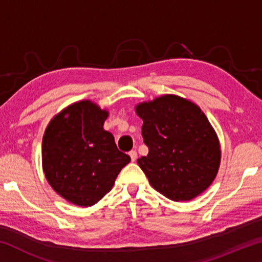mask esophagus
<instances>
[{"label":"esophagus","instance_id":"obj_1","mask_svg":"<svg viewBox=\"0 0 262 262\" xmlns=\"http://www.w3.org/2000/svg\"><path fill=\"white\" fill-rule=\"evenodd\" d=\"M129 156H130V158H132V162H135L136 158H137L136 150H132V151H129Z\"/></svg>","mask_w":262,"mask_h":262}]
</instances>
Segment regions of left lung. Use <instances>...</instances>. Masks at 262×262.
Wrapping results in <instances>:
<instances>
[{"mask_svg": "<svg viewBox=\"0 0 262 262\" xmlns=\"http://www.w3.org/2000/svg\"><path fill=\"white\" fill-rule=\"evenodd\" d=\"M149 149L137 164L150 185L173 201L192 200L217 174L221 149L201 108L181 97L165 95L136 106Z\"/></svg>", "mask_w": 262, "mask_h": 262, "instance_id": "8db88e82", "label": "left lung"}]
</instances>
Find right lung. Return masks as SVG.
I'll use <instances>...</instances> for the list:
<instances>
[{
	"label": "right lung",
	"instance_id": "1",
	"mask_svg": "<svg viewBox=\"0 0 262 262\" xmlns=\"http://www.w3.org/2000/svg\"><path fill=\"white\" fill-rule=\"evenodd\" d=\"M107 115L91 101H78L57 114L43 135L46 179L57 194L77 206L98 202L130 162L104 129Z\"/></svg>",
	"mask_w": 262,
	"mask_h": 262
}]
</instances>
